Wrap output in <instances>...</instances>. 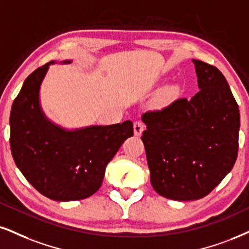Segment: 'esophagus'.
I'll return each mask as SVG.
<instances>
[{
	"label": "esophagus",
	"mask_w": 249,
	"mask_h": 249,
	"mask_svg": "<svg viewBox=\"0 0 249 249\" xmlns=\"http://www.w3.org/2000/svg\"><path fill=\"white\" fill-rule=\"evenodd\" d=\"M144 128H145V124H144L142 121H136L134 124V134L136 135V136H140V135L143 133Z\"/></svg>",
	"instance_id": "1"
}]
</instances>
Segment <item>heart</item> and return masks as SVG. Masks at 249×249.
Listing matches in <instances>:
<instances>
[{"instance_id":"b5f03b06","label":"heart","mask_w":249,"mask_h":249,"mask_svg":"<svg viewBox=\"0 0 249 249\" xmlns=\"http://www.w3.org/2000/svg\"><path fill=\"white\" fill-rule=\"evenodd\" d=\"M171 94H172V92H171V91H167L166 93H165V96H166V97H170Z\"/></svg>"}]
</instances>
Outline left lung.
Returning a JSON list of instances; mask_svg holds the SVG:
<instances>
[{"label": "left lung", "instance_id": "1", "mask_svg": "<svg viewBox=\"0 0 249 249\" xmlns=\"http://www.w3.org/2000/svg\"><path fill=\"white\" fill-rule=\"evenodd\" d=\"M199 91L142 115L150 181L159 195L176 201L207 196L237 160L240 113L216 67L193 60Z\"/></svg>", "mask_w": 249, "mask_h": 249}]
</instances>
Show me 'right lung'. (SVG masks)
Here are the masks:
<instances>
[{
    "label": "right lung",
    "instance_id": "right-lung-1",
    "mask_svg": "<svg viewBox=\"0 0 249 249\" xmlns=\"http://www.w3.org/2000/svg\"><path fill=\"white\" fill-rule=\"evenodd\" d=\"M53 63L31 73L14 100L10 148L17 167L40 194L54 201H76L100 188L107 164L134 135L133 122L75 130L54 124L39 103L40 85Z\"/></svg>",
    "mask_w": 249,
    "mask_h": 249
}]
</instances>
